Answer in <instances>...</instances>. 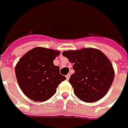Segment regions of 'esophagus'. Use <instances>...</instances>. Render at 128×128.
<instances>
[{
    "instance_id": "34e87169",
    "label": "esophagus",
    "mask_w": 128,
    "mask_h": 128,
    "mask_svg": "<svg viewBox=\"0 0 128 128\" xmlns=\"http://www.w3.org/2000/svg\"><path fill=\"white\" fill-rule=\"evenodd\" d=\"M66 79L67 80H69V78H70V74H68V75H66Z\"/></svg>"
}]
</instances>
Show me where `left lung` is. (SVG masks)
Here are the masks:
<instances>
[{
  "instance_id": "left-lung-1",
  "label": "left lung",
  "mask_w": 128,
  "mask_h": 128,
  "mask_svg": "<svg viewBox=\"0 0 128 128\" xmlns=\"http://www.w3.org/2000/svg\"><path fill=\"white\" fill-rule=\"evenodd\" d=\"M73 63L75 70L69 79L75 95L82 101L93 102L106 96L114 80L115 73L108 58L95 48L62 52Z\"/></svg>"
}]
</instances>
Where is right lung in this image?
Instances as JSON below:
<instances>
[{
  "label": "right lung",
  "mask_w": 128,
  "mask_h": 128,
  "mask_svg": "<svg viewBox=\"0 0 128 128\" xmlns=\"http://www.w3.org/2000/svg\"><path fill=\"white\" fill-rule=\"evenodd\" d=\"M60 52L45 48H35L19 60L15 72L22 92L32 100H48L56 92L58 85L66 78L53 60Z\"/></svg>",
  "instance_id": "1"
}]
</instances>
